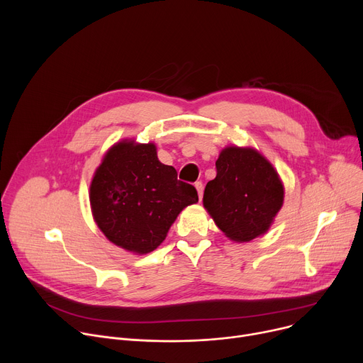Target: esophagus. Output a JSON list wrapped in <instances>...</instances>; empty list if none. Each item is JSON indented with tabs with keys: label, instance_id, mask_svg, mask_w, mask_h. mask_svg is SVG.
Segmentation results:
<instances>
[{
	"label": "esophagus",
	"instance_id": "esophagus-1",
	"mask_svg": "<svg viewBox=\"0 0 363 363\" xmlns=\"http://www.w3.org/2000/svg\"><path fill=\"white\" fill-rule=\"evenodd\" d=\"M195 188H196V192H198V198H199V201L202 199V192H203V185H202V182H195Z\"/></svg>",
	"mask_w": 363,
	"mask_h": 363
}]
</instances>
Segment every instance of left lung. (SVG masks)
I'll return each mask as SVG.
<instances>
[{"mask_svg": "<svg viewBox=\"0 0 363 363\" xmlns=\"http://www.w3.org/2000/svg\"><path fill=\"white\" fill-rule=\"evenodd\" d=\"M217 177L206 184L203 208L235 242L269 231L284 201L276 168L251 146H225L216 162Z\"/></svg>", "mask_w": 363, "mask_h": 363, "instance_id": "obj_1", "label": "left lung"}]
</instances>
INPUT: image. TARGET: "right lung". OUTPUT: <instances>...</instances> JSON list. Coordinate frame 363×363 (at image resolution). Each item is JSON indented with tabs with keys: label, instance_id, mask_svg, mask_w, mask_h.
Masks as SVG:
<instances>
[{
	"label": "right lung",
	"instance_id": "obj_1",
	"mask_svg": "<svg viewBox=\"0 0 363 363\" xmlns=\"http://www.w3.org/2000/svg\"><path fill=\"white\" fill-rule=\"evenodd\" d=\"M93 220L115 245L147 254L158 248L196 189L158 160L153 142L122 139L105 153L89 191Z\"/></svg>",
	"mask_w": 363,
	"mask_h": 363
}]
</instances>
